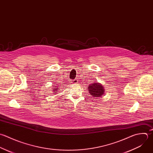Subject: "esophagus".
Instances as JSON below:
<instances>
[{"label":"esophagus","mask_w":153,"mask_h":153,"mask_svg":"<svg viewBox=\"0 0 153 153\" xmlns=\"http://www.w3.org/2000/svg\"><path fill=\"white\" fill-rule=\"evenodd\" d=\"M73 83H77V79H74L72 80Z\"/></svg>","instance_id":"esophagus-1"}]
</instances>
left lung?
<instances>
[{
    "instance_id": "obj_1",
    "label": "left lung",
    "mask_w": 153,
    "mask_h": 153,
    "mask_svg": "<svg viewBox=\"0 0 153 153\" xmlns=\"http://www.w3.org/2000/svg\"><path fill=\"white\" fill-rule=\"evenodd\" d=\"M88 88V91L92 97H100L104 94V89L103 86L99 83H94L89 85Z\"/></svg>"
}]
</instances>
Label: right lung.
Returning <instances> with one entry per match:
<instances>
[{"label": "right lung", "instance_id": "add662e5", "mask_svg": "<svg viewBox=\"0 0 153 153\" xmlns=\"http://www.w3.org/2000/svg\"><path fill=\"white\" fill-rule=\"evenodd\" d=\"M57 90H58V88H55L54 89V90H53V91H55V92L54 93H56V91H57ZM53 93V94H54Z\"/></svg>", "mask_w": 153, "mask_h": 153}]
</instances>
